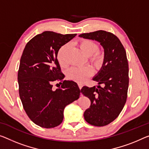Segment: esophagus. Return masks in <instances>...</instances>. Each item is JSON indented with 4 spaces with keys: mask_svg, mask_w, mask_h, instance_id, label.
Wrapping results in <instances>:
<instances>
[{
    "mask_svg": "<svg viewBox=\"0 0 149 149\" xmlns=\"http://www.w3.org/2000/svg\"><path fill=\"white\" fill-rule=\"evenodd\" d=\"M78 85H79V88H80V89H81V88H82V84H78Z\"/></svg>",
    "mask_w": 149,
    "mask_h": 149,
    "instance_id": "1",
    "label": "esophagus"
}]
</instances>
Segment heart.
I'll return each instance as SVG.
<instances>
[{
	"label": "heart",
	"instance_id": "1",
	"mask_svg": "<svg viewBox=\"0 0 149 149\" xmlns=\"http://www.w3.org/2000/svg\"><path fill=\"white\" fill-rule=\"evenodd\" d=\"M79 47L82 52L88 56V61L94 67L98 68L101 67L104 62L103 52L98 51V45L94 41L89 39H82L79 42ZM70 48L68 43L65 44L58 49L57 59L63 67L68 65L67 52ZM93 70L90 67H72L68 71V77L77 82H82L92 74Z\"/></svg>",
	"mask_w": 149,
	"mask_h": 149
}]
</instances>
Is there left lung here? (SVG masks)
I'll use <instances>...</instances> for the list:
<instances>
[{"label": "left lung", "mask_w": 149, "mask_h": 149, "mask_svg": "<svg viewBox=\"0 0 149 149\" xmlns=\"http://www.w3.org/2000/svg\"><path fill=\"white\" fill-rule=\"evenodd\" d=\"M80 37L100 42L104 51V62L93 81L100 85L84 86L81 92L91 100V106L84 113L89 124L103 127L115 120L127 101L129 88V63L125 49L117 36L104 31L83 33Z\"/></svg>", "instance_id": "8db88e82"}]
</instances>
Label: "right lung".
<instances>
[{
	"mask_svg": "<svg viewBox=\"0 0 149 149\" xmlns=\"http://www.w3.org/2000/svg\"><path fill=\"white\" fill-rule=\"evenodd\" d=\"M76 35L45 31L30 40L22 52L18 71L19 96L30 119L40 127L58 126L65 107L79 98L77 84L64 80L56 58L58 49ZM55 81L61 87L54 91Z\"/></svg>",
	"mask_w": 149,
	"mask_h": 149,
	"instance_id": "1",
	"label": "right lung"
}]
</instances>
